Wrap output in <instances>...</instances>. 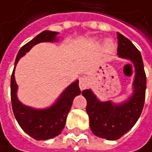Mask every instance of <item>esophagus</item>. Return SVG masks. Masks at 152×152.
<instances>
[{"instance_id": "obj_1", "label": "esophagus", "mask_w": 152, "mask_h": 152, "mask_svg": "<svg viewBox=\"0 0 152 152\" xmlns=\"http://www.w3.org/2000/svg\"><path fill=\"white\" fill-rule=\"evenodd\" d=\"M89 86V81H88V78L85 77V76H83L79 79V87L81 90H85L87 89Z\"/></svg>"}]
</instances>
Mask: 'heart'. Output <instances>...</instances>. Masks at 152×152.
Masks as SVG:
<instances>
[{
    "mask_svg": "<svg viewBox=\"0 0 152 152\" xmlns=\"http://www.w3.org/2000/svg\"><path fill=\"white\" fill-rule=\"evenodd\" d=\"M104 49L108 53H113L116 50V44L114 43V42L111 39H106L104 41Z\"/></svg>",
    "mask_w": 152,
    "mask_h": 152,
    "instance_id": "1",
    "label": "heart"
}]
</instances>
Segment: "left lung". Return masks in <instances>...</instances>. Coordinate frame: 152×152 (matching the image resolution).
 <instances>
[{"label":"left lung","mask_w":152,"mask_h":152,"mask_svg":"<svg viewBox=\"0 0 152 152\" xmlns=\"http://www.w3.org/2000/svg\"><path fill=\"white\" fill-rule=\"evenodd\" d=\"M117 40L118 57L130 61L135 68L132 94L127 100L115 104L110 100H99L90 89L82 92L87 100L90 130L107 140H117L131 130L142 113L145 99L146 76L142 56L129 39L118 32Z\"/></svg>","instance_id":"left-lung-1"}]
</instances>
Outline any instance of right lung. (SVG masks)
<instances>
[{"label": "right lung", "mask_w": 152, "mask_h": 152, "mask_svg": "<svg viewBox=\"0 0 152 152\" xmlns=\"http://www.w3.org/2000/svg\"><path fill=\"white\" fill-rule=\"evenodd\" d=\"M57 35V32L45 30L21 47L17 54L11 76V103L14 115L21 129L35 140L50 139L62 132L73 100L81 93L78 85L79 81L76 80L62 91L54 104L45 109H35L27 106L17 97L18 85L15 78V69L17 62L36 44L58 42Z\"/></svg>", "instance_id": "add662e5"}]
</instances>
